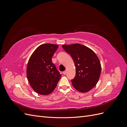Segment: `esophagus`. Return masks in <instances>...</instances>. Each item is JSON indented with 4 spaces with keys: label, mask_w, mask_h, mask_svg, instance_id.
Instances as JSON below:
<instances>
[{
    "label": "esophagus",
    "mask_w": 127,
    "mask_h": 127,
    "mask_svg": "<svg viewBox=\"0 0 127 127\" xmlns=\"http://www.w3.org/2000/svg\"><path fill=\"white\" fill-rule=\"evenodd\" d=\"M66 73H67V71H66V70H65V71H64L63 72V74L64 75H66Z\"/></svg>",
    "instance_id": "1"
}]
</instances>
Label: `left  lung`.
I'll return each mask as SVG.
<instances>
[{"mask_svg": "<svg viewBox=\"0 0 127 127\" xmlns=\"http://www.w3.org/2000/svg\"><path fill=\"white\" fill-rule=\"evenodd\" d=\"M74 61L76 76L71 80L76 90L82 93L91 90L96 85L101 74V66L95 52L85 45L80 44L63 45Z\"/></svg>", "mask_w": 127, "mask_h": 127, "instance_id": "left-lung-1", "label": "left lung"}]
</instances>
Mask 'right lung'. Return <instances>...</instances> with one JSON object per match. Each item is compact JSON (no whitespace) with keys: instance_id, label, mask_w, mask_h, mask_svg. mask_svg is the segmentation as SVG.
<instances>
[{"instance_id":"obj_1","label":"right lung","mask_w":127,"mask_h":127,"mask_svg":"<svg viewBox=\"0 0 127 127\" xmlns=\"http://www.w3.org/2000/svg\"><path fill=\"white\" fill-rule=\"evenodd\" d=\"M58 48L56 44H42L30 58L27 66V78L31 86L38 94H51L61 77L52 61V57Z\"/></svg>"}]
</instances>
